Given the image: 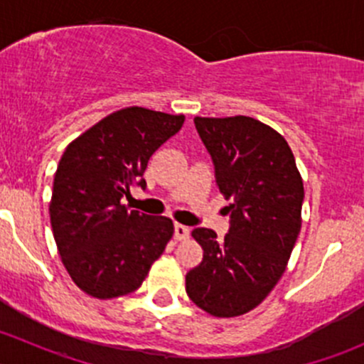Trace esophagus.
I'll list each match as a JSON object with an SVG mask.
<instances>
[{
  "instance_id": "34e87169",
  "label": "esophagus",
  "mask_w": 364,
  "mask_h": 364,
  "mask_svg": "<svg viewBox=\"0 0 364 364\" xmlns=\"http://www.w3.org/2000/svg\"><path fill=\"white\" fill-rule=\"evenodd\" d=\"M190 236V229L186 225H181V223H176L174 225V237L178 241L186 240Z\"/></svg>"
}]
</instances>
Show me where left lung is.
Here are the masks:
<instances>
[{
    "label": "left lung",
    "instance_id": "obj_1",
    "mask_svg": "<svg viewBox=\"0 0 364 364\" xmlns=\"http://www.w3.org/2000/svg\"><path fill=\"white\" fill-rule=\"evenodd\" d=\"M193 123L216 186L230 199V225L223 240L193 229L204 257L186 273V294L215 317H237L262 303L284 274L301 230L303 179L287 141L267 124L248 116Z\"/></svg>",
    "mask_w": 364,
    "mask_h": 364
}]
</instances>
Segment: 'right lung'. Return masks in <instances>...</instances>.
<instances>
[{
	"label": "right lung",
	"mask_w": 364,
	"mask_h": 364,
	"mask_svg": "<svg viewBox=\"0 0 364 364\" xmlns=\"http://www.w3.org/2000/svg\"><path fill=\"white\" fill-rule=\"evenodd\" d=\"M185 116L142 107L112 112L70 142L54 176L49 213L63 266L98 299L130 294L174 232L171 218L130 211L123 197L146 188L148 160Z\"/></svg>",
	"instance_id": "add662e5"
}]
</instances>
